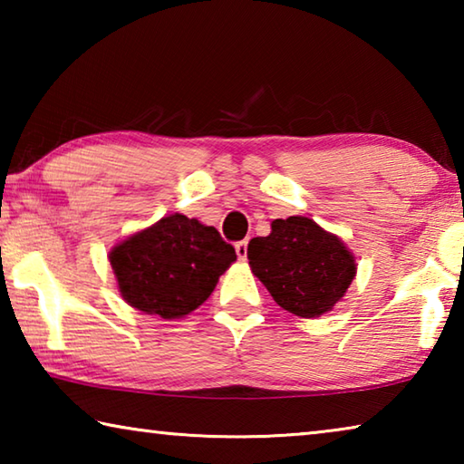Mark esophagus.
<instances>
[{"label": "esophagus", "instance_id": "34e87169", "mask_svg": "<svg viewBox=\"0 0 464 464\" xmlns=\"http://www.w3.org/2000/svg\"><path fill=\"white\" fill-rule=\"evenodd\" d=\"M235 254H237V257H239L241 262L247 260V241L246 239L235 243Z\"/></svg>", "mask_w": 464, "mask_h": 464}]
</instances>
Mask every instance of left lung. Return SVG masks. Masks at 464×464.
I'll return each mask as SVG.
<instances>
[{"mask_svg":"<svg viewBox=\"0 0 464 464\" xmlns=\"http://www.w3.org/2000/svg\"><path fill=\"white\" fill-rule=\"evenodd\" d=\"M270 227L268 237H254L247 246L254 276L293 315H325L356 276L354 254L309 217L276 218Z\"/></svg>","mask_w":464,"mask_h":464,"instance_id":"obj_1","label":"left lung"}]
</instances>
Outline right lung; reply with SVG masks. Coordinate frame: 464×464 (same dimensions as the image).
I'll list each match as a JSON object with an SVG mask.
<instances>
[{
    "label": "right lung",
    "instance_id": "obj_1",
    "mask_svg": "<svg viewBox=\"0 0 464 464\" xmlns=\"http://www.w3.org/2000/svg\"><path fill=\"white\" fill-rule=\"evenodd\" d=\"M108 260L132 309L171 321L198 309L237 256L215 227L174 213L116 243Z\"/></svg>",
    "mask_w": 464,
    "mask_h": 464
}]
</instances>
